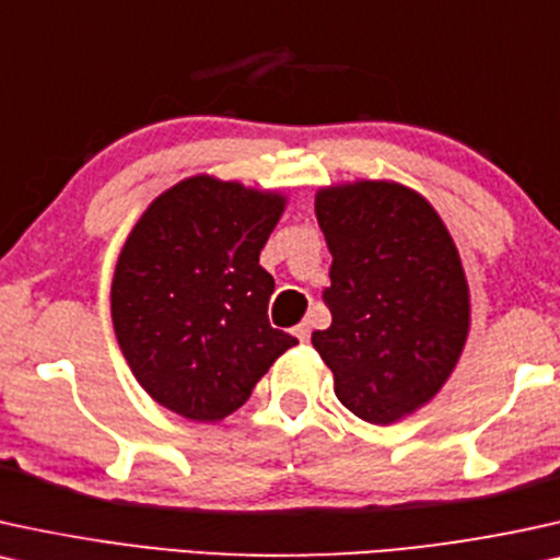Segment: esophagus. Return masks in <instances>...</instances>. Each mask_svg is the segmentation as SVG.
<instances>
[{
    "mask_svg": "<svg viewBox=\"0 0 560 560\" xmlns=\"http://www.w3.org/2000/svg\"><path fill=\"white\" fill-rule=\"evenodd\" d=\"M310 332H313V330H310V325H307V323H300V325H296V328H294V336L300 338L302 343H307V341H310Z\"/></svg>",
    "mask_w": 560,
    "mask_h": 560,
    "instance_id": "34e87169",
    "label": "esophagus"
}]
</instances>
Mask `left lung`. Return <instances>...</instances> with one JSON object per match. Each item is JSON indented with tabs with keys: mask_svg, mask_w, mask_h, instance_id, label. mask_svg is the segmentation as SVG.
<instances>
[{
	"mask_svg": "<svg viewBox=\"0 0 560 560\" xmlns=\"http://www.w3.org/2000/svg\"><path fill=\"white\" fill-rule=\"evenodd\" d=\"M315 214L332 256V323L313 346L338 400L387 427L442 390L470 328L459 253L434 207L387 180L320 188Z\"/></svg>",
	"mask_w": 560,
	"mask_h": 560,
	"instance_id": "left-lung-1",
	"label": "left lung"
}]
</instances>
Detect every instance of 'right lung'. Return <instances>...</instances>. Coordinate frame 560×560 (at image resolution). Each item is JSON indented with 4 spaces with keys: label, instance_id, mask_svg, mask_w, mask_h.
I'll return each mask as SVG.
<instances>
[{
    "label": "right lung",
    "instance_id": "add662e5",
    "mask_svg": "<svg viewBox=\"0 0 560 560\" xmlns=\"http://www.w3.org/2000/svg\"><path fill=\"white\" fill-rule=\"evenodd\" d=\"M287 198L194 175L133 224L110 313L133 377L190 421H222L296 338L268 323L273 276L258 264Z\"/></svg>",
    "mask_w": 560,
    "mask_h": 560
}]
</instances>
